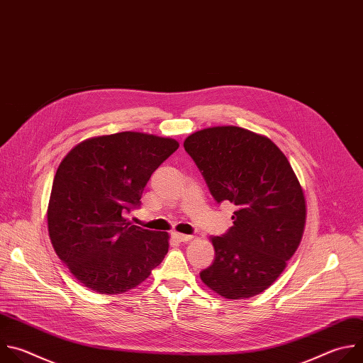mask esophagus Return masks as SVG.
Returning a JSON list of instances; mask_svg holds the SVG:
<instances>
[{"mask_svg":"<svg viewBox=\"0 0 363 363\" xmlns=\"http://www.w3.org/2000/svg\"><path fill=\"white\" fill-rule=\"evenodd\" d=\"M174 239H177L179 242H190L193 239V236L190 235H183V233H173Z\"/></svg>","mask_w":363,"mask_h":363,"instance_id":"34e87169","label":"esophagus"}]
</instances>
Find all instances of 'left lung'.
Returning <instances> with one entry per match:
<instances>
[{"label": "left lung", "mask_w": 363, "mask_h": 363, "mask_svg": "<svg viewBox=\"0 0 363 363\" xmlns=\"http://www.w3.org/2000/svg\"><path fill=\"white\" fill-rule=\"evenodd\" d=\"M184 150L217 203L236 206L233 226L211 238L213 263L200 279L222 298L249 299L281 274L306 223L303 189L286 156L266 135L236 125L199 130Z\"/></svg>", "instance_id": "left-lung-1"}]
</instances>
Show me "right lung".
<instances>
[{
  "label": "right lung",
  "instance_id": "1",
  "mask_svg": "<svg viewBox=\"0 0 363 363\" xmlns=\"http://www.w3.org/2000/svg\"><path fill=\"white\" fill-rule=\"evenodd\" d=\"M179 147L174 138L123 131L87 138L61 160L50 194L48 235L80 283L121 295L146 280L169 252V233L133 225L153 172Z\"/></svg>",
  "mask_w": 363,
  "mask_h": 363
}]
</instances>
